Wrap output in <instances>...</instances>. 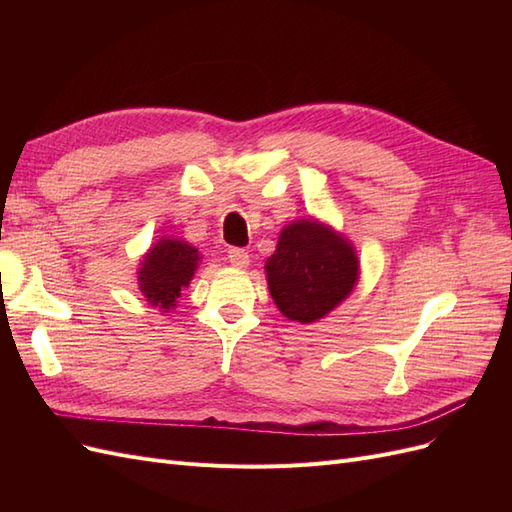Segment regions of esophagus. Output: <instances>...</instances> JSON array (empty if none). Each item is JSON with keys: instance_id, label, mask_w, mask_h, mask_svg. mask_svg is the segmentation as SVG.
<instances>
[{"instance_id": "34e87169", "label": "esophagus", "mask_w": 512, "mask_h": 512, "mask_svg": "<svg viewBox=\"0 0 512 512\" xmlns=\"http://www.w3.org/2000/svg\"><path fill=\"white\" fill-rule=\"evenodd\" d=\"M228 260H230L232 267L245 269L247 265H250V254H247L245 250H241V247H230V250H228Z\"/></svg>"}]
</instances>
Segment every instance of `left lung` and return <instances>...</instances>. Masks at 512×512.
<instances>
[{"instance_id": "8db88e82", "label": "left lung", "mask_w": 512, "mask_h": 512, "mask_svg": "<svg viewBox=\"0 0 512 512\" xmlns=\"http://www.w3.org/2000/svg\"><path fill=\"white\" fill-rule=\"evenodd\" d=\"M269 292L288 320L314 322L352 292L359 260L352 245L329 226L301 220L286 226L267 258Z\"/></svg>"}]
</instances>
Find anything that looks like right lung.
<instances>
[{
    "mask_svg": "<svg viewBox=\"0 0 512 512\" xmlns=\"http://www.w3.org/2000/svg\"><path fill=\"white\" fill-rule=\"evenodd\" d=\"M198 250L177 239H162L149 250L138 269V286L153 307L170 309L188 286L198 265Z\"/></svg>",
    "mask_w": 512,
    "mask_h": 512,
    "instance_id": "obj_1",
    "label": "right lung"
}]
</instances>
